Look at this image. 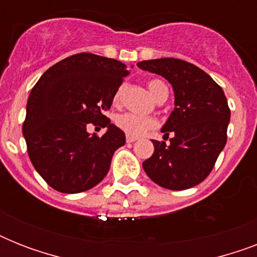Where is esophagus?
Masks as SVG:
<instances>
[{"label":"esophagus","mask_w":257,"mask_h":257,"mask_svg":"<svg viewBox=\"0 0 257 257\" xmlns=\"http://www.w3.org/2000/svg\"><path fill=\"white\" fill-rule=\"evenodd\" d=\"M137 140V137L135 136H126V143H135Z\"/></svg>","instance_id":"1"}]
</instances>
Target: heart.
Wrapping results in <instances>:
<instances>
[{
	"mask_svg": "<svg viewBox=\"0 0 257 257\" xmlns=\"http://www.w3.org/2000/svg\"><path fill=\"white\" fill-rule=\"evenodd\" d=\"M148 88L149 92L152 93V96L155 97V100L160 98L163 94H168L167 85H165L163 81H160V80H152V81H149ZM122 92H124V88H122V86L117 89L116 94H114V98H113V101H114L116 104H118L121 101ZM116 125L122 131V132L126 133L128 136L139 137L156 128V121L153 120V118H149V117H140L136 116V114H133V113H124V114L117 116Z\"/></svg>",
	"mask_w": 257,
	"mask_h": 257,
	"instance_id": "obj_1",
	"label": "heart"
}]
</instances>
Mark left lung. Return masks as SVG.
I'll return each instance as SVG.
<instances>
[{
    "mask_svg": "<svg viewBox=\"0 0 257 257\" xmlns=\"http://www.w3.org/2000/svg\"><path fill=\"white\" fill-rule=\"evenodd\" d=\"M137 66L168 80L175 92V109L161 129L165 141L152 140L155 152L143 163L149 179L160 187L183 191L211 173L227 143L231 110L221 86L209 74L179 58L141 61Z\"/></svg>",
    "mask_w": 257,
    "mask_h": 257,
    "instance_id": "left-lung-1",
    "label": "left lung"
}]
</instances>
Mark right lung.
Wrapping results in <instances>:
<instances>
[{"label": "right lung", "mask_w": 257, "mask_h": 257, "mask_svg": "<svg viewBox=\"0 0 257 257\" xmlns=\"http://www.w3.org/2000/svg\"><path fill=\"white\" fill-rule=\"evenodd\" d=\"M128 74L117 60L78 53L54 64L33 86L22 133L32 164L53 189L78 193L106 176L125 135L104 113ZM96 120L108 128L101 138L86 132Z\"/></svg>", "instance_id": "obj_1"}]
</instances>
